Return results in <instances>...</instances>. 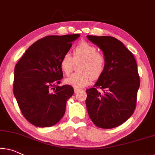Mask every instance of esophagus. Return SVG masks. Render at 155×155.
I'll return each instance as SVG.
<instances>
[{
	"label": "esophagus",
	"instance_id": "obj_1",
	"mask_svg": "<svg viewBox=\"0 0 155 155\" xmlns=\"http://www.w3.org/2000/svg\"><path fill=\"white\" fill-rule=\"evenodd\" d=\"M80 91V89H74V92L75 94H77V93H78Z\"/></svg>",
	"mask_w": 155,
	"mask_h": 155
}]
</instances>
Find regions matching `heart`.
<instances>
[{
  "label": "heart",
  "mask_w": 155,
  "mask_h": 155,
  "mask_svg": "<svg viewBox=\"0 0 155 155\" xmlns=\"http://www.w3.org/2000/svg\"><path fill=\"white\" fill-rule=\"evenodd\" d=\"M80 61L78 70L80 72L71 75L65 80V83L76 89L89 85L92 78L97 80L103 74L106 66L104 54L97 52V48L89 43L80 42L73 51V58L69 54H64L60 61V68L66 75L71 73L73 61Z\"/></svg>",
  "instance_id": "heart-1"
}]
</instances>
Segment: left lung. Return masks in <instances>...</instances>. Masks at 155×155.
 I'll use <instances>...</instances> for the list:
<instances>
[{
  "label": "left lung",
  "instance_id": "left-lung-1",
  "mask_svg": "<svg viewBox=\"0 0 155 155\" xmlns=\"http://www.w3.org/2000/svg\"><path fill=\"white\" fill-rule=\"evenodd\" d=\"M87 37L101 48L106 58L103 74L94 88L87 89L88 114L97 127L103 129L118 127L135 110L140 86L137 62L133 54L115 37L93 35Z\"/></svg>",
  "mask_w": 155,
  "mask_h": 155
}]
</instances>
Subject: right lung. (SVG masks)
Instances as JSON below:
<instances>
[{
	"label": "right lung",
	"instance_id": "right-lung-1",
	"mask_svg": "<svg viewBox=\"0 0 155 155\" xmlns=\"http://www.w3.org/2000/svg\"><path fill=\"white\" fill-rule=\"evenodd\" d=\"M78 34L51 35L31 45L14 68L13 85L21 111L26 120L39 127L58 123L65 114L66 102L74 90L60 87V61Z\"/></svg>",
	"mask_w": 155,
	"mask_h": 155
}]
</instances>
